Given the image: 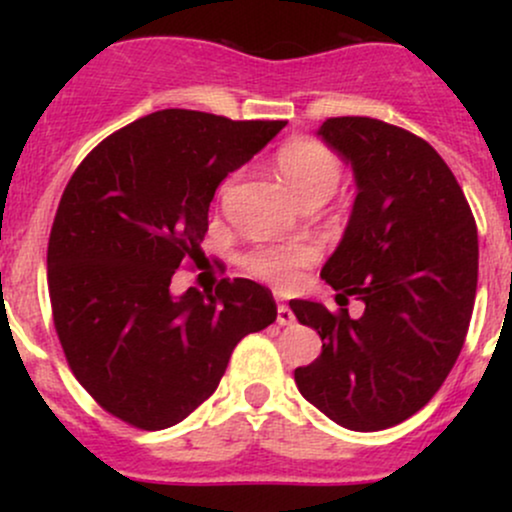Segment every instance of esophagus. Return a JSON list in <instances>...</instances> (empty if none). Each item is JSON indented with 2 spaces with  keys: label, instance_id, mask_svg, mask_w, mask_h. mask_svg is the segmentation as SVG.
I'll return each mask as SVG.
<instances>
[{
  "label": "esophagus",
  "instance_id": "1",
  "mask_svg": "<svg viewBox=\"0 0 512 512\" xmlns=\"http://www.w3.org/2000/svg\"><path fill=\"white\" fill-rule=\"evenodd\" d=\"M276 322L279 325H293L296 322V315H293V310L286 303L276 305Z\"/></svg>",
  "mask_w": 512,
  "mask_h": 512
}]
</instances>
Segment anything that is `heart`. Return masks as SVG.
I'll use <instances>...</instances> for the list:
<instances>
[{
	"label": "heart",
	"instance_id": "heart-1",
	"mask_svg": "<svg viewBox=\"0 0 512 512\" xmlns=\"http://www.w3.org/2000/svg\"><path fill=\"white\" fill-rule=\"evenodd\" d=\"M276 168L289 182L303 204L325 202L342 180V161L327 144L310 137H296L276 151ZM236 178L223 182L221 195H226ZM320 252L313 243L257 245L243 257L245 269L252 276L272 284L274 289L289 291L301 284L303 269L317 262Z\"/></svg>",
	"mask_w": 512,
	"mask_h": 512
}]
</instances>
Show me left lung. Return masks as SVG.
<instances>
[{
    "label": "left lung",
    "mask_w": 512,
    "mask_h": 512,
    "mask_svg": "<svg viewBox=\"0 0 512 512\" xmlns=\"http://www.w3.org/2000/svg\"><path fill=\"white\" fill-rule=\"evenodd\" d=\"M356 175L342 243L320 276L339 310L291 301L322 354L296 385L334 424L383 431L431 402L460 356L477 296V221L460 182L426 139L373 117L317 129ZM367 305L348 315V296Z\"/></svg>",
    "instance_id": "obj_1"
}]
</instances>
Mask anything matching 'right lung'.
<instances>
[{"label":"right lung","instance_id":"1","mask_svg":"<svg viewBox=\"0 0 512 512\" xmlns=\"http://www.w3.org/2000/svg\"><path fill=\"white\" fill-rule=\"evenodd\" d=\"M284 125L158 110L105 137L64 187L48 243L52 320L74 378L115 419L175 426L219 387L240 339L276 320L272 291L250 279L182 296L170 279L204 257L219 182Z\"/></svg>","mask_w":512,"mask_h":512}]
</instances>
